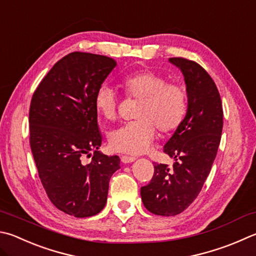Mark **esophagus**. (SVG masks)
Instances as JSON below:
<instances>
[{
	"mask_svg": "<svg viewBox=\"0 0 256 256\" xmlns=\"http://www.w3.org/2000/svg\"><path fill=\"white\" fill-rule=\"evenodd\" d=\"M120 160H122L123 164H131V162L136 160V158L130 156H120Z\"/></svg>",
	"mask_w": 256,
	"mask_h": 256,
	"instance_id": "1",
	"label": "esophagus"
}]
</instances>
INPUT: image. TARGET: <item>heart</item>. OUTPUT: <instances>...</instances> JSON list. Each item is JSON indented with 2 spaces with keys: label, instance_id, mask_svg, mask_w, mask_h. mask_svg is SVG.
I'll use <instances>...</instances> for the list:
<instances>
[{
  "label": "heart",
  "instance_id": "heart-1",
  "mask_svg": "<svg viewBox=\"0 0 256 256\" xmlns=\"http://www.w3.org/2000/svg\"><path fill=\"white\" fill-rule=\"evenodd\" d=\"M124 94L138 102L131 120L113 130L108 136L110 148L116 152L141 154L150 148L156 134L176 131L184 123L188 112L187 92L176 82H168L161 74L140 70L125 76ZM94 105L102 118L114 120L118 118V97L108 84H102L94 95Z\"/></svg>",
  "mask_w": 256,
  "mask_h": 256
}]
</instances>
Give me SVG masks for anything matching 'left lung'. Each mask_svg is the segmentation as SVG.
Masks as SVG:
<instances>
[{
  "label": "left lung",
  "mask_w": 256,
  "mask_h": 256,
  "mask_svg": "<svg viewBox=\"0 0 256 256\" xmlns=\"http://www.w3.org/2000/svg\"><path fill=\"white\" fill-rule=\"evenodd\" d=\"M184 76L188 112L184 123L166 143L164 152L176 162L154 164L148 184L141 188L143 205L160 216L187 209L200 192L210 172L222 130V106L212 78L200 64L182 57L169 58Z\"/></svg>",
  "instance_id": "left-lung-1"
}]
</instances>
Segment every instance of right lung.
<instances>
[{
	"instance_id": "obj_1",
	"label": "right lung",
	"mask_w": 256,
	"mask_h": 256,
	"mask_svg": "<svg viewBox=\"0 0 256 256\" xmlns=\"http://www.w3.org/2000/svg\"><path fill=\"white\" fill-rule=\"evenodd\" d=\"M106 56L75 51L54 64L32 96L30 146L50 202L78 218L98 214L120 158L100 153L102 136L94 95L116 66ZM90 150V164L82 161Z\"/></svg>"
}]
</instances>
